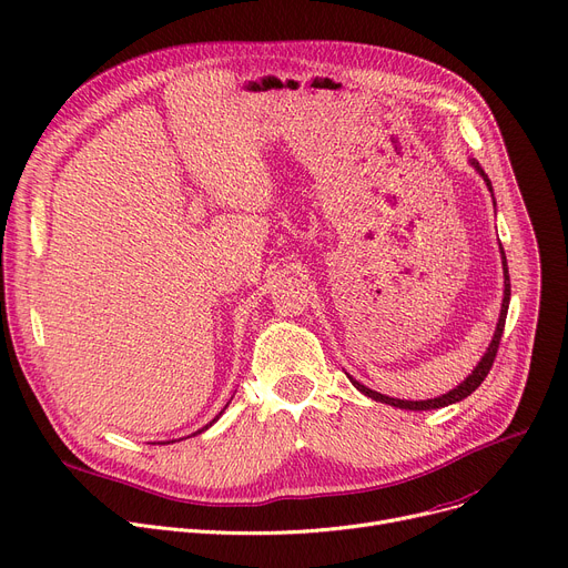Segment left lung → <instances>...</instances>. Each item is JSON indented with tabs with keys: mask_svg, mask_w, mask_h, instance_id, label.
I'll use <instances>...</instances> for the list:
<instances>
[{
	"mask_svg": "<svg viewBox=\"0 0 568 568\" xmlns=\"http://www.w3.org/2000/svg\"><path fill=\"white\" fill-rule=\"evenodd\" d=\"M475 166H477V172L484 176V181H486V185H488V190L493 192V187H490V181H488V176L484 174V170L479 166V162H473ZM499 252H503V263H505V300H503V312H499V321H497V327H495V335H493V342H490V346H488V351L484 353V357H481V362L477 364V369L465 378L458 387H454L452 392H447V394H443V396H438V398H428V402H404V398H392V396H385V394H378V392H374V389H369V387H364L362 383H357V381H353L351 376V383L362 392V394H366L369 398H374V402H383V404H387V406H394V408H406V410H433V408H445V406H449V404H456V402H463L465 396H470L481 383H484V378L488 376V372H490V366H493V359H495V355H497V348H499V342H503V332H505V321H507V312H509V297H511V282H509V268H507V256H505V250H503V245H499Z\"/></svg>",
	"mask_w": 568,
	"mask_h": 568,
	"instance_id": "left-lung-1",
	"label": "left lung"
}]
</instances>
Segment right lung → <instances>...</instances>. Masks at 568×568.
<instances>
[{
    "mask_svg": "<svg viewBox=\"0 0 568 568\" xmlns=\"http://www.w3.org/2000/svg\"><path fill=\"white\" fill-rule=\"evenodd\" d=\"M217 417H220V415H217ZM217 417H215V419H217ZM215 419H213V422H215ZM213 422H211V424H213ZM206 428H209V426H206ZM202 430H204V428H202ZM202 430H199V433H202Z\"/></svg>",
    "mask_w": 568,
    "mask_h": 568,
    "instance_id": "add662e5",
    "label": "right lung"
}]
</instances>
